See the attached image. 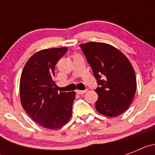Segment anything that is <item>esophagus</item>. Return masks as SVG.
<instances>
[{"label":"esophagus","mask_w":155,"mask_h":155,"mask_svg":"<svg viewBox=\"0 0 155 155\" xmlns=\"http://www.w3.org/2000/svg\"><path fill=\"white\" fill-rule=\"evenodd\" d=\"M76 92L78 94H83L86 92V90H77Z\"/></svg>","instance_id":"34e87169"}]
</instances>
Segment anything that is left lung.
Here are the masks:
<instances>
[{"mask_svg": "<svg viewBox=\"0 0 155 155\" xmlns=\"http://www.w3.org/2000/svg\"><path fill=\"white\" fill-rule=\"evenodd\" d=\"M92 69L98 87L95 109L109 117L127 110L136 92L135 71L127 57L118 49L104 42L81 44Z\"/></svg>", "mask_w": 155, "mask_h": 155, "instance_id": "left-lung-1", "label": "left lung"}]
</instances>
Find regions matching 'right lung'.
<instances>
[{"mask_svg":"<svg viewBox=\"0 0 155 155\" xmlns=\"http://www.w3.org/2000/svg\"><path fill=\"white\" fill-rule=\"evenodd\" d=\"M68 47L46 49L31 56L20 78V99L23 109L35 123L57 130L65 125L72 115L75 91H56L53 81L55 65Z\"/></svg>","mask_w":155,"mask_h":155,"instance_id":"obj_1","label":"right lung"}]
</instances>
